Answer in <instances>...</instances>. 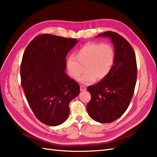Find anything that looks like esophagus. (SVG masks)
Here are the masks:
<instances>
[{
  "instance_id": "34e87169",
  "label": "esophagus",
  "mask_w": 157,
  "mask_h": 157,
  "mask_svg": "<svg viewBox=\"0 0 157 157\" xmlns=\"http://www.w3.org/2000/svg\"><path fill=\"white\" fill-rule=\"evenodd\" d=\"M80 89H81V91H85L86 89H86V87H85V86L81 85V87H80Z\"/></svg>"
}]
</instances>
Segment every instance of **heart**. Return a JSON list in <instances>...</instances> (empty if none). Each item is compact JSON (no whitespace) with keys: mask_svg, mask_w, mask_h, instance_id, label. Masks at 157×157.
Listing matches in <instances>:
<instances>
[{"mask_svg":"<svg viewBox=\"0 0 157 157\" xmlns=\"http://www.w3.org/2000/svg\"><path fill=\"white\" fill-rule=\"evenodd\" d=\"M115 61V53L110 44L88 43L75 53L66 59V69L69 75L78 79L84 70L86 72L80 78L84 84H90L103 80L110 74Z\"/></svg>","mask_w":157,"mask_h":157,"instance_id":"obj_1","label":"heart"}]
</instances>
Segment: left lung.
<instances>
[{
	"instance_id": "1",
	"label": "left lung",
	"mask_w": 157,
	"mask_h": 157,
	"mask_svg": "<svg viewBox=\"0 0 157 157\" xmlns=\"http://www.w3.org/2000/svg\"><path fill=\"white\" fill-rule=\"evenodd\" d=\"M98 37L109 38L114 44L115 61L106 78L89 86L91 100L88 114L101 123H110L124 113L132 100L137 80L136 54L131 44L120 34L108 31Z\"/></svg>"
}]
</instances>
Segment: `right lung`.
<instances>
[{"label": "right lung", "instance_id": "add662e5", "mask_svg": "<svg viewBox=\"0 0 157 157\" xmlns=\"http://www.w3.org/2000/svg\"><path fill=\"white\" fill-rule=\"evenodd\" d=\"M78 41L40 34L27 46L20 68L21 86L30 107L40 122L57 126L68 119L69 103L80 87L65 72L68 53Z\"/></svg>", "mask_w": 157, "mask_h": 157}]
</instances>
